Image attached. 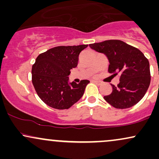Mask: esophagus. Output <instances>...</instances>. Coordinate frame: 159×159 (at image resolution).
I'll return each instance as SVG.
<instances>
[{
	"instance_id": "esophagus-1",
	"label": "esophagus",
	"mask_w": 159,
	"mask_h": 159,
	"mask_svg": "<svg viewBox=\"0 0 159 159\" xmlns=\"http://www.w3.org/2000/svg\"><path fill=\"white\" fill-rule=\"evenodd\" d=\"M93 82L95 84H100V81H93Z\"/></svg>"
}]
</instances>
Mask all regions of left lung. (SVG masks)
Masks as SVG:
<instances>
[{
    "instance_id": "left-lung-1",
    "label": "left lung",
    "mask_w": 159,
    "mask_h": 159,
    "mask_svg": "<svg viewBox=\"0 0 159 159\" xmlns=\"http://www.w3.org/2000/svg\"><path fill=\"white\" fill-rule=\"evenodd\" d=\"M89 46L103 53L109 61L108 72L120 74V83L112 86V93L104 96L105 101L116 108L134 106L141 100L150 84L149 63L139 49L121 40L111 39L90 44Z\"/></svg>"
}]
</instances>
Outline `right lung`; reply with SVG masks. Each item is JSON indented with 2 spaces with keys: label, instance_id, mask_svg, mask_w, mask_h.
I'll use <instances>...</instances> for the list:
<instances>
[{
  "label": "right lung",
  "instance_id": "add662e5",
  "mask_svg": "<svg viewBox=\"0 0 159 159\" xmlns=\"http://www.w3.org/2000/svg\"><path fill=\"white\" fill-rule=\"evenodd\" d=\"M88 45L57 46L42 53L32 66V83L39 97L48 106L68 109L82 97L88 80L69 82L70 70Z\"/></svg>",
  "mask_w": 159,
  "mask_h": 159
}]
</instances>
